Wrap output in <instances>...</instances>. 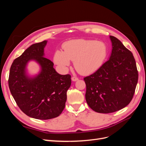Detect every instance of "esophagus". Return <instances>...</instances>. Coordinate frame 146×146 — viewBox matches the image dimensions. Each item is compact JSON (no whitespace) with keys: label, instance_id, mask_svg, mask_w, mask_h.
Instances as JSON below:
<instances>
[{"label":"esophagus","instance_id":"esophagus-1","mask_svg":"<svg viewBox=\"0 0 146 146\" xmlns=\"http://www.w3.org/2000/svg\"><path fill=\"white\" fill-rule=\"evenodd\" d=\"M72 80L74 81V82H76V81H77L78 80V78L77 77H75V76H73L72 77Z\"/></svg>","mask_w":146,"mask_h":146}]
</instances>
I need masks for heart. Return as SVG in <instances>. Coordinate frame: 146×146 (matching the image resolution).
I'll return each mask as SVG.
<instances>
[{
    "label": "heart",
    "mask_w": 146,
    "mask_h": 146,
    "mask_svg": "<svg viewBox=\"0 0 146 146\" xmlns=\"http://www.w3.org/2000/svg\"><path fill=\"white\" fill-rule=\"evenodd\" d=\"M64 51L58 50L54 61L60 68L66 70L74 60V66L78 72L88 74L98 70L107 58L108 47L102 41L77 39L66 42Z\"/></svg>",
    "instance_id": "obj_1"
}]
</instances>
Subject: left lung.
<instances>
[{"instance_id": "left-lung-1", "label": "left lung", "mask_w": 146, "mask_h": 146, "mask_svg": "<svg viewBox=\"0 0 146 146\" xmlns=\"http://www.w3.org/2000/svg\"><path fill=\"white\" fill-rule=\"evenodd\" d=\"M110 38L112 42L110 59L94 73L84 78L86 102L100 113L115 112L129 105L138 80L132 53L117 38Z\"/></svg>"}]
</instances>
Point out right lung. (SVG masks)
<instances>
[{"label": "right lung", "mask_w": 146, "mask_h": 146, "mask_svg": "<svg viewBox=\"0 0 146 146\" xmlns=\"http://www.w3.org/2000/svg\"><path fill=\"white\" fill-rule=\"evenodd\" d=\"M47 41L33 44L16 58L10 70L8 85L15 100L26 115L41 120L58 117L65 107L67 91L71 85L69 74L60 75L54 63L45 57ZM34 60L41 70L31 78L26 72L27 63Z\"/></svg>", "instance_id": "1"}]
</instances>
